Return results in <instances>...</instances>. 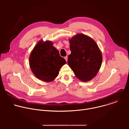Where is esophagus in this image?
<instances>
[{"label":"esophagus","mask_w":129,"mask_h":129,"mask_svg":"<svg viewBox=\"0 0 129 129\" xmlns=\"http://www.w3.org/2000/svg\"><path fill=\"white\" fill-rule=\"evenodd\" d=\"M64 59H65V60L66 61V62H67V59H68V57L67 56H66L64 57Z\"/></svg>","instance_id":"esophagus-1"}]
</instances>
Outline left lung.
Returning a JSON list of instances; mask_svg holds the SVG:
<instances>
[{
  "label": "left lung",
  "instance_id": "8db88e82",
  "mask_svg": "<svg viewBox=\"0 0 129 129\" xmlns=\"http://www.w3.org/2000/svg\"><path fill=\"white\" fill-rule=\"evenodd\" d=\"M71 54L68 64L76 77L82 82L94 78L102 63V52L95 41L89 36L78 34L69 39Z\"/></svg>",
  "mask_w": 129,
  "mask_h": 129
}]
</instances>
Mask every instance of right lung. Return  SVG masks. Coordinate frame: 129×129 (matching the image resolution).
Returning a JSON list of instances; mask_svg holds the SVG:
<instances>
[{"mask_svg":"<svg viewBox=\"0 0 129 129\" xmlns=\"http://www.w3.org/2000/svg\"><path fill=\"white\" fill-rule=\"evenodd\" d=\"M50 41L40 40L32 50L29 64L32 72L39 80L50 82L59 75L60 68L66 63Z\"/></svg>","mask_w":129,"mask_h":129,"instance_id":"1","label":"right lung"}]
</instances>
